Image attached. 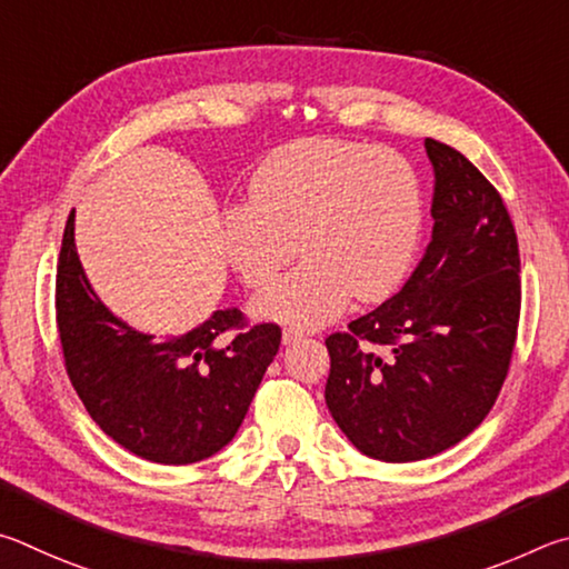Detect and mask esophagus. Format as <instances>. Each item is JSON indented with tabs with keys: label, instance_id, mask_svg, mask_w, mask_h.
I'll return each instance as SVG.
<instances>
[{
	"label": "esophagus",
	"instance_id": "obj_1",
	"mask_svg": "<svg viewBox=\"0 0 569 569\" xmlns=\"http://www.w3.org/2000/svg\"><path fill=\"white\" fill-rule=\"evenodd\" d=\"M302 337H305V332H302V330H295V327H284V330H282V342H284V345L300 342Z\"/></svg>",
	"mask_w": 569,
	"mask_h": 569
}]
</instances>
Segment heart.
<instances>
[{"instance_id":"heart-1","label":"heart","mask_w":569,"mask_h":569,"mask_svg":"<svg viewBox=\"0 0 569 569\" xmlns=\"http://www.w3.org/2000/svg\"><path fill=\"white\" fill-rule=\"evenodd\" d=\"M252 202L222 212V244L247 287H264L305 252L307 262L264 290L252 312L322 327L352 297H390L410 272L425 222L417 169L390 147L310 137L274 149L249 184Z\"/></svg>"}]
</instances>
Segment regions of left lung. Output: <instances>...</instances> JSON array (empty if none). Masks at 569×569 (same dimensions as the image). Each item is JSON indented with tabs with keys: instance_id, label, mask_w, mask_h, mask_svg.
<instances>
[{
	"instance_id": "obj_1",
	"label": "left lung",
	"mask_w": 569,
	"mask_h": 569,
	"mask_svg": "<svg viewBox=\"0 0 569 569\" xmlns=\"http://www.w3.org/2000/svg\"><path fill=\"white\" fill-rule=\"evenodd\" d=\"M432 239L402 290L325 340V400L367 457L417 462L465 440L510 370L520 249L510 212L470 159L425 139Z\"/></svg>"
}]
</instances>
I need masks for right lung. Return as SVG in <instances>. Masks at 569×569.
<instances>
[{
  "label": "right lung",
  "instance_id": "1",
  "mask_svg": "<svg viewBox=\"0 0 569 569\" xmlns=\"http://www.w3.org/2000/svg\"><path fill=\"white\" fill-rule=\"evenodd\" d=\"M57 330L69 382L102 432L157 465L207 460L232 440L282 330L217 310L179 337L137 332L107 310L74 249L69 214L57 262Z\"/></svg>",
  "mask_w": 569,
  "mask_h": 569
}]
</instances>
